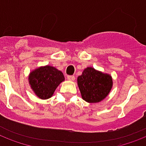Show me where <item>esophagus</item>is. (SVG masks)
<instances>
[{
	"instance_id": "34e87169",
	"label": "esophagus",
	"mask_w": 146,
	"mask_h": 146,
	"mask_svg": "<svg viewBox=\"0 0 146 146\" xmlns=\"http://www.w3.org/2000/svg\"><path fill=\"white\" fill-rule=\"evenodd\" d=\"M67 80L70 81L75 80V76H67Z\"/></svg>"
}]
</instances>
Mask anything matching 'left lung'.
Segmentation results:
<instances>
[{
    "mask_svg": "<svg viewBox=\"0 0 146 146\" xmlns=\"http://www.w3.org/2000/svg\"><path fill=\"white\" fill-rule=\"evenodd\" d=\"M77 83L81 96L88 103H94L105 99L112 89L113 80L108 74L87 67L78 76Z\"/></svg>",
    "mask_w": 146,
    "mask_h": 146,
    "instance_id": "obj_1",
    "label": "left lung"
}]
</instances>
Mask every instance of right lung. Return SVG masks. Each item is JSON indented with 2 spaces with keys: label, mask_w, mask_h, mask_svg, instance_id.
<instances>
[{
  "label": "right lung",
  "mask_w": 146,
  "mask_h": 146,
  "mask_svg": "<svg viewBox=\"0 0 146 146\" xmlns=\"http://www.w3.org/2000/svg\"><path fill=\"white\" fill-rule=\"evenodd\" d=\"M64 80L61 71L55 67L46 66L31 72L29 76V83L33 92L43 100L51 97L56 88Z\"/></svg>",
  "instance_id": "right-lung-1"
}]
</instances>
